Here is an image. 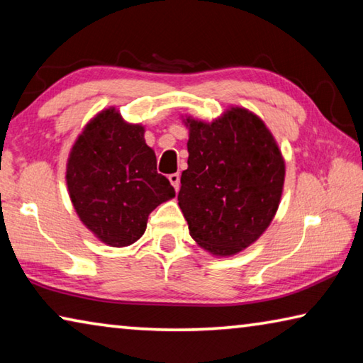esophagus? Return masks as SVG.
Returning a JSON list of instances; mask_svg holds the SVG:
<instances>
[{
    "label": "esophagus",
    "mask_w": 363,
    "mask_h": 363,
    "mask_svg": "<svg viewBox=\"0 0 363 363\" xmlns=\"http://www.w3.org/2000/svg\"><path fill=\"white\" fill-rule=\"evenodd\" d=\"M168 179H169L171 184H173V187H174L176 190H179V186H181V174H179V173L169 174Z\"/></svg>",
    "instance_id": "1"
}]
</instances>
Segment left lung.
<instances>
[{"label": "left lung", "mask_w": 363, "mask_h": 363, "mask_svg": "<svg viewBox=\"0 0 363 363\" xmlns=\"http://www.w3.org/2000/svg\"><path fill=\"white\" fill-rule=\"evenodd\" d=\"M190 123L179 206L194 240L213 255H235L267 229L279 208L285 163L266 125L232 108L211 125Z\"/></svg>", "instance_id": "8db88e82"}]
</instances>
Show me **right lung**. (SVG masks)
I'll return each mask as SVG.
<instances>
[{
  "label": "right lung",
  "mask_w": 363,
  "mask_h": 363,
  "mask_svg": "<svg viewBox=\"0 0 363 363\" xmlns=\"http://www.w3.org/2000/svg\"><path fill=\"white\" fill-rule=\"evenodd\" d=\"M67 186L79 219L110 247L139 240L149 214L176 194L157 173L144 128L126 125L115 108L97 115L73 145Z\"/></svg>",
  "instance_id": "1"
}]
</instances>
